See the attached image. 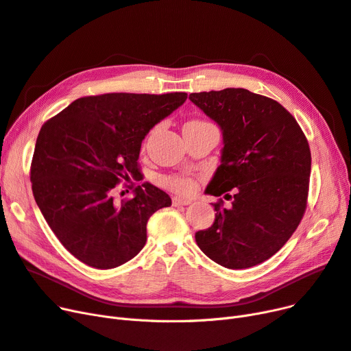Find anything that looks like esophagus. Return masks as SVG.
I'll list each match as a JSON object with an SVG mask.
<instances>
[{
	"label": "esophagus",
	"instance_id": "34e87169",
	"mask_svg": "<svg viewBox=\"0 0 351 351\" xmlns=\"http://www.w3.org/2000/svg\"><path fill=\"white\" fill-rule=\"evenodd\" d=\"M187 204H191V200L190 199H181V197H173V206L178 207V206H187Z\"/></svg>",
	"mask_w": 351,
	"mask_h": 351
}]
</instances>
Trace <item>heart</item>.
Segmentation results:
<instances>
[{
	"instance_id": "heart-1",
	"label": "heart",
	"mask_w": 351,
	"mask_h": 351,
	"mask_svg": "<svg viewBox=\"0 0 351 351\" xmlns=\"http://www.w3.org/2000/svg\"><path fill=\"white\" fill-rule=\"evenodd\" d=\"M207 123L203 121H189L184 127H194V125ZM161 184L180 194H191L194 191V181L184 176H165L161 178Z\"/></svg>"
}]
</instances>
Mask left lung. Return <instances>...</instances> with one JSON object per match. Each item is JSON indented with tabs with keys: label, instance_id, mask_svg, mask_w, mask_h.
I'll list each match as a JSON object with an SVG mask.
<instances>
[{
	"label": "left lung",
	"instance_id": "1",
	"mask_svg": "<svg viewBox=\"0 0 351 351\" xmlns=\"http://www.w3.org/2000/svg\"><path fill=\"white\" fill-rule=\"evenodd\" d=\"M190 101L223 132L220 165L206 193L233 200L213 204L215 223L195 233V242L224 268L259 265L288 242L305 213L310 145L295 118L271 97L228 88L191 93Z\"/></svg>",
	"mask_w": 351,
	"mask_h": 351
}]
</instances>
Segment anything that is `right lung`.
I'll return each instance as SVG.
<instances>
[{
    "label": "right lung",
    "instance_id": "1",
    "mask_svg": "<svg viewBox=\"0 0 351 351\" xmlns=\"http://www.w3.org/2000/svg\"><path fill=\"white\" fill-rule=\"evenodd\" d=\"M187 93H105L79 97L41 127L32 161L36 203L60 243L80 262L112 269L147 242L148 219L171 206L149 183L117 202L115 187L139 174L141 143Z\"/></svg>",
    "mask_w": 351,
    "mask_h": 351
}]
</instances>
